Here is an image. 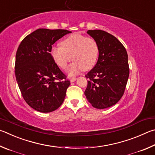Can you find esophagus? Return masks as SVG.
<instances>
[{
	"label": "esophagus",
	"mask_w": 155,
	"mask_h": 155,
	"mask_svg": "<svg viewBox=\"0 0 155 155\" xmlns=\"http://www.w3.org/2000/svg\"><path fill=\"white\" fill-rule=\"evenodd\" d=\"M76 80H77V78H71L70 81H71V82H74Z\"/></svg>",
	"instance_id": "34e87169"
}]
</instances>
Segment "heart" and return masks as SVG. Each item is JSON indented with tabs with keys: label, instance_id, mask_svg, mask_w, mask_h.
<instances>
[{
	"label": "heart",
	"instance_id": "b5f03b06",
	"mask_svg": "<svg viewBox=\"0 0 155 155\" xmlns=\"http://www.w3.org/2000/svg\"><path fill=\"white\" fill-rule=\"evenodd\" d=\"M61 45L53 46L50 54L56 63L62 69H64L73 58L74 62L66 69L69 75H75L83 70L89 71L96 64L99 46L94 38L74 33L62 40Z\"/></svg>",
	"mask_w": 155,
	"mask_h": 155
}]
</instances>
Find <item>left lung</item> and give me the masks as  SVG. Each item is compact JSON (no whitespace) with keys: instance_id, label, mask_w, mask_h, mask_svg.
Here are the masks:
<instances>
[{"instance_id":"obj_1","label":"left lung","mask_w":155,"mask_h":155,"mask_svg":"<svg viewBox=\"0 0 155 155\" xmlns=\"http://www.w3.org/2000/svg\"><path fill=\"white\" fill-rule=\"evenodd\" d=\"M87 33L99 46L98 61L85 76L89 79L84 92L93 107L105 109L115 105L123 97L129 75L128 55L124 45L112 35L101 30Z\"/></svg>"}]
</instances>
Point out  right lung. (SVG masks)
<instances>
[{
	"mask_svg": "<svg viewBox=\"0 0 155 155\" xmlns=\"http://www.w3.org/2000/svg\"><path fill=\"white\" fill-rule=\"evenodd\" d=\"M67 30L39 28L21 41L15 56V75L24 99L38 112H51L61 106L70 81L51 56L52 45Z\"/></svg>",
	"mask_w": 155,
	"mask_h": 155,
	"instance_id": "obj_1",
	"label": "right lung"
}]
</instances>
